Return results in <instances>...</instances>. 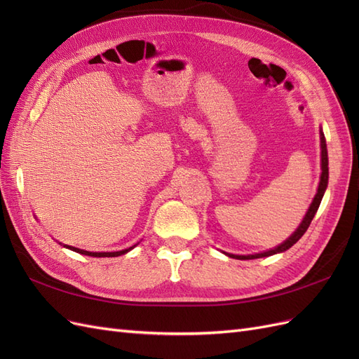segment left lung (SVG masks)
<instances>
[{
    "instance_id": "left-lung-1",
    "label": "left lung",
    "mask_w": 359,
    "mask_h": 359,
    "mask_svg": "<svg viewBox=\"0 0 359 359\" xmlns=\"http://www.w3.org/2000/svg\"><path fill=\"white\" fill-rule=\"evenodd\" d=\"M320 148H322V175H320V182H319V189H318V193L316 196H314L310 208L306 214V217H304L302 223L299 224L298 229L293 232V235H290V238H287V240L280 244L278 247H276L274 250H269V252H264V253H257V255H248V256H236V255H229L226 253L229 257H235V259H241V260H245V259H259V257H265V256H273L276 253H281V252H286L287 248H290L293 244L298 243L299 238L306 233V231L309 229V226L313 220L314 214L318 212V208L320 205V201L323 198V193L325 190H327V186H328V151H327V140H325V136L323 133L320 132Z\"/></svg>"
}]
</instances>
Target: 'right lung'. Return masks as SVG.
<instances>
[{"label": "right lung", "instance_id": "right-lung-1", "mask_svg": "<svg viewBox=\"0 0 359 359\" xmlns=\"http://www.w3.org/2000/svg\"><path fill=\"white\" fill-rule=\"evenodd\" d=\"M64 247L73 250V252H76V253H81V255H85V256H94V257H115V256H121V255L127 253L128 250L133 248V247H130L127 250H121V252H112V253H93V252H86V250H81V248L70 247V245H64Z\"/></svg>", "mask_w": 359, "mask_h": 359}]
</instances>
